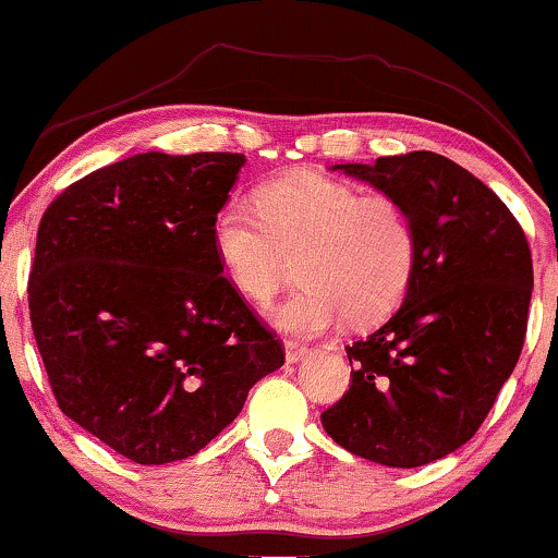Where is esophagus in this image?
<instances>
[{
    "label": "esophagus",
    "instance_id": "esophagus-1",
    "mask_svg": "<svg viewBox=\"0 0 558 558\" xmlns=\"http://www.w3.org/2000/svg\"><path fill=\"white\" fill-rule=\"evenodd\" d=\"M284 351H287V361H289V364H294V361H300L302 356H305L307 345L300 343V341H294V338H287V341H284Z\"/></svg>",
    "mask_w": 558,
    "mask_h": 558
}]
</instances>
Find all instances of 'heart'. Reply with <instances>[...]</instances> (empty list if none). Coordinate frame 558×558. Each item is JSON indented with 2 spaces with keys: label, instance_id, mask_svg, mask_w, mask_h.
Segmentation results:
<instances>
[{
  "label": "heart",
  "instance_id": "b5f03b06",
  "mask_svg": "<svg viewBox=\"0 0 558 558\" xmlns=\"http://www.w3.org/2000/svg\"><path fill=\"white\" fill-rule=\"evenodd\" d=\"M213 245L238 294L266 305L281 287L287 258L300 256L305 287L274 310L279 328L320 336L345 317L372 325L392 313L415 269V228L389 194L296 173L264 184L256 207L222 202L213 217Z\"/></svg>",
  "mask_w": 558,
  "mask_h": 558
}]
</instances>
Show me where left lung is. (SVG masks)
<instances>
[{
    "label": "left lung",
    "mask_w": 558,
    "mask_h": 558,
    "mask_svg": "<svg viewBox=\"0 0 558 558\" xmlns=\"http://www.w3.org/2000/svg\"><path fill=\"white\" fill-rule=\"evenodd\" d=\"M336 169L402 202L417 253L402 307L345 345L351 385L323 428L376 464H430L480 430L518 364L531 245L508 205L446 156L412 150Z\"/></svg>",
    "instance_id": "obj_1"
}]
</instances>
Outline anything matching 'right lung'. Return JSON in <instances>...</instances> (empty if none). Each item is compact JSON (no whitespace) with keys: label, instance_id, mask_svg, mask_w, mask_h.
Segmentation results:
<instances>
[{"label":"right lung","instance_id":"1","mask_svg":"<svg viewBox=\"0 0 558 558\" xmlns=\"http://www.w3.org/2000/svg\"><path fill=\"white\" fill-rule=\"evenodd\" d=\"M243 154L130 156L43 213L33 336L63 415L135 464L190 459L284 364L213 245Z\"/></svg>","mask_w":558,"mask_h":558}]
</instances>
